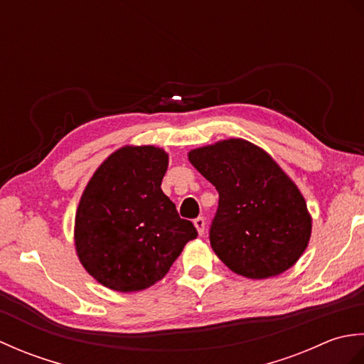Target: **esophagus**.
Wrapping results in <instances>:
<instances>
[{"instance_id":"1","label":"esophagus","mask_w":364,"mask_h":364,"mask_svg":"<svg viewBox=\"0 0 364 364\" xmlns=\"http://www.w3.org/2000/svg\"><path fill=\"white\" fill-rule=\"evenodd\" d=\"M194 225H196V228H197V231H198V235L202 236V235L205 233V227H206L205 219H203V218H197V219L194 220Z\"/></svg>"}]
</instances>
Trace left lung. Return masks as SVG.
<instances>
[{
	"label": "left lung",
	"mask_w": 364,
	"mask_h": 364,
	"mask_svg": "<svg viewBox=\"0 0 364 364\" xmlns=\"http://www.w3.org/2000/svg\"><path fill=\"white\" fill-rule=\"evenodd\" d=\"M188 156L219 192L210 242L223 264L253 280L296 264L310 242L311 215L272 156L244 139L200 146Z\"/></svg>",
	"instance_id": "8db88e82"
}]
</instances>
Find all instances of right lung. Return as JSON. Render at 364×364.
<instances>
[{
  "instance_id": "1",
  "label": "right lung",
  "mask_w": 364,
  "mask_h": 364,
  "mask_svg": "<svg viewBox=\"0 0 364 364\" xmlns=\"http://www.w3.org/2000/svg\"><path fill=\"white\" fill-rule=\"evenodd\" d=\"M168 154L153 145L114 151L84 189L75 218V245L84 269L106 288L134 292L168 272L197 237L161 183Z\"/></svg>"
}]
</instances>
